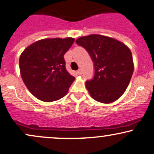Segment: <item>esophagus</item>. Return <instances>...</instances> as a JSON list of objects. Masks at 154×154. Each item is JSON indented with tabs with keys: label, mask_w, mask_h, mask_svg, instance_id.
I'll return each mask as SVG.
<instances>
[{
	"label": "esophagus",
	"mask_w": 154,
	"mask_h": 154,
	"mask_svg": "<svg viewBox=\"0 0 154 154\" xmlns=\"http://www.w3.org/2000/svg\"><path fill=\"white\" fill-rule=\"evenodd\" d=\"M77 75H81L82 74V70L81 69H78L77 71Z\"/></svg>",
	"instance_id": "1"
}]
</instances>
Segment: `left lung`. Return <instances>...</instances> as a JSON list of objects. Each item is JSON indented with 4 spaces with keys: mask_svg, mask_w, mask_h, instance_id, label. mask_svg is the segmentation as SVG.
Here are the masks:
<instances>
[{
    "mask_svg": "<svg viewBox=\"0 0 154 154\" xmlns=\"http://www.w3.org/2000/svg\"><path fill=\"white\" fill-rule=\"evenodd\" d=\"M76 43L86 49L94 63L93 78L86 82L91 97L103 103L116 101L132 77L134 66L131 50L119 41L97 34L80 37Z\"/></svg>",
    "mask_w": 154,
    "mask_h": 154,
    "instance_id": "obj_1",
    "label": "left lung"
}]
</instances>
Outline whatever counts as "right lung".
<instances>
[{
    "instance_id": "1",
    "label": "right lung",
    "mask_w": 154,
    "mask_h": 154,
    "mask_svg": "<svg viewBox=\"0 0 154 154\" xmlns=\"http://www.w3.org/2000/svg\"><path fill=\"white\" fill-rule=\"evenodd\" d=\"M74 42L71 37L45 38L31 44L21 54L22 79L40 100L55 101L67 93L75 77L66 71L64 55Z\"/></svg>"
}]
</instances>
